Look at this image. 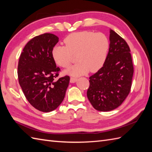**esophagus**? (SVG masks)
I'll return each mask as SVG.
<instances>
[{
	"mask_svg": "<svg viewBox=\"0 0 152 152\" xmlns=\"http://www.w3.org/2000/svg\"><path fill=\"white\" fill-rule=\"evenodd\" d=\"M77 80V78H76V77H71V78H70V83H75Z\"/></svg>",
	"mask_w": 152,
	"mask_h": 152,
	"instance_id": "obj_1",
	"label": "esophagus"
}]
</instances>
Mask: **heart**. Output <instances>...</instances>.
Wrapping results in <instances>:
<instances>
[{
  "label": "heart",
  "mask_w": 152,
  "mask_h": 152,
  "mask_svg": "<svg viewBox=\"0 0 152 152\" xmlns=\"http://www.w3.org/2000/svg\"><path fill=\"white\" fill-rule=\"evenodd\" d=\"M65 46H55L51 54L54 61L62 68L71 64L73 55H77V64L64 71V73L80 76L89 71L94 73L104 65L108 55L110 43L102 33L80 31L72 33L64 40Z\"/></svg>",
  "instance_id": "1"
}]
</instances>
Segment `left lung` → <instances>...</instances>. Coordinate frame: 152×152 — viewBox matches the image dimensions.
<instances>
[{"label":"left lung","mask_w":152,"mask_h":152,"mask_svg":"<svg viewBox=\"0 0 152 152\" xmlns=\"http://www.w3.org/2000/svg\"><path fill=\"white\" fill-rule=\"evenodd\" d=\"M133 74L134 66L128 44L110 29L106 61L89 80L87 97L94 108L108 112L119 107L130 91Z\"/></svg>","instance_id":"left-lung-1"}]
</instances>
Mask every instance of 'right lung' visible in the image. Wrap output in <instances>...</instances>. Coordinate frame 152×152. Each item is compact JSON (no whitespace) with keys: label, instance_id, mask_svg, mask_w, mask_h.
Returning <instances> with one entry per match:
<instances>
[{"label":"right lung","instance_id":"obj_1","mask_svg":"<svg viewBox=\"0 0 152 152\" xmlns=\"http://www.w3.org/2000/svg\"><path fill=\"white\" fill-rule=\"evenodd\" d=\"M58 37L52 33L35 37L26 44L18 64V83L26 98L35 108L43 112L56 109L63 101L69 77L58 79L52 54Z\"/></svg>","mask_w":152,"mask_h":152}]
</instances>
